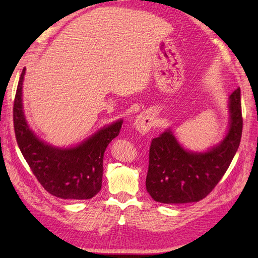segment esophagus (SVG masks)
<instances>
[{
	"label": "esophagus",
	"instance_id": "obj_1",
	"mask_svg": "<svg viewBox=\"0 0 258 258\" xmlns=\"http://www.w3.org/2000/svg\"><path fill=\"white\" fill-rule=\"evenodd\" d=\"M134 128L141 134H146L150 132L153 126V115L150 112H143L136 116L134 119Z\"/></svg>",
	"mask_w": 258,
	"mask_h": 258
}]
</instances>
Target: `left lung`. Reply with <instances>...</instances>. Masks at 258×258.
Returning a JSON list of instances; mask_svg holds the SVG:
<instances>
[{
  "label": "left lung",
  "instance_id": "left-lung-1",
  "mask_svg": "<svg viewBox=\"0 0 258 258\" xmlns=\"http://www.w3.org/2000/svg\"><path fill=\"white\" fill-rule=\"evenodd\" d=\"M229 122L220 143L205 152L186 150L171 128L152 140L146 189L155 202L184 204L199 202L211 193L231 165L243 130L240 89L228 101Z\"/></svg>",
  "mask_w": 258,
  "mask_h": 258
}]
</instances>
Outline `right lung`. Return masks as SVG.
<instances>
[{
  "mask_svg": "<svg viewBox=\"0 0 258 258\" xmlns=\"http://www.w3.org/2000/svg\"><path fill=\"white\" fill-rule=\"evenodd\" d=\"M23 69L13 107L14 131L20 150L33 174L48 193L63 200H90L102 187L103 157L107 145L118 135L123 119L98 130L82 143L54 146L31 130L24 115Z\"/></svg>",
  "mask_w": 258,
  "mask_h": 258,
  "instance_id": "add662e5",
  "label": "right lung"
}]
</instances>
